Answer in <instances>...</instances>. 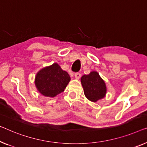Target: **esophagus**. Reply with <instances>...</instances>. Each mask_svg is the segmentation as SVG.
Masks as SVG:
<instances>
[{
    "label": "esophagus",
    "instance_id": "esophagus-1",
    "mask_svg": "<svg viewBox=\"0 0 147 147\" xmlns=\"http://www.w3.org/2000/svg\"><path fill=\"white\" fill-rule=\"evenodd\" d=\"M80 74L79 73H74V76H75V78L76 79H78V78H80Z\"/></svg>",
    "mask_w": 147,
    "mask_h": 147
}]
</instances>
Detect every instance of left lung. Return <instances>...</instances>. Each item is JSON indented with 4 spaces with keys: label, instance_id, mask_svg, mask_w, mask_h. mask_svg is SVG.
Wrapping results in <instances>:
<instances>
[{
    "label": "left lung",
    "instance_id": "8db88e82",
    "mask_svg": "<svg viewBox=\"0 0 147 147\" xmlns=\"http://www.w3.org/2000/svg\"><path fill=\"white\" fill-rule=\"evenodd\" d=\"M83 89L86 97L92 102H96L106 95V86L104 81L96 71L84 74L81 78Z\"/></svg>",
    "mask_w": 147,
    "mask_h": 147
}]
</instances>
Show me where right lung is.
Masks as SVG:
<instances>
[{
	"label": "right lung",
	"instance_id": "1",
	"mask_svg": "<svg viewBox=\"0 0 147 147\" xmlns=\"http://www.w3.org/2000/svg\"><path fill=\"white\" fill-rule=\"evenodd\" d=\"M71 78L59 65L54 63L43 68L36 76V86L41 94L47 97H55L63 92Z\"/></svg>",
	"mask_w": 147,
	"mask_h": 147
}]
</instances>
